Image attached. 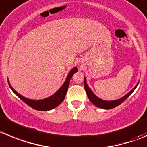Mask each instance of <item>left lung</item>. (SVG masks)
<instances>
[{"label": "left lung", "instance_id": "1", "mask_svg": "<svg viewBox=\"0 0 147 147\" xmlns=\"http://www.w3.org/2000/svg\"><path fill=\"white\" fill-rule=\"evenodd\" d=\"M139 84L136 85L135 87L126 94V95L124 96L122 98L119 99V100H114V101H105V100H101V99L98 98L96 95H94V94L91 91V89H89V87L88 86V85L86 84V79L84 78V86L85 88V90H86V94H87L88 97H89V100L93 103L94 105H96L97 107H100V108H103V109H112V108H114V107H117L118 105H121L123 102L125 101L130 95H131V94L133 93L135 89L136 88V86H138Z\"/></svg>", "mask_w": 147, "mask_h": 147}]
</instances>
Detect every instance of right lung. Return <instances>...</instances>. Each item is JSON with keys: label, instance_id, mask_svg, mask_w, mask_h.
<instances>
[{"label": "right lung", "instance_id": "1", "mask_svg": "<svg viewBox=\"0 0 147 147\" xmlns=\"http://www.w3.org/2000/svg\"><path fill=\"white\" fill-rule=\"evenodd\" d=\"M78 69L76 67L73 68L70 73L68 74V76L66 78V80L64 82V84H63V86L60 88L59 90L56 92L55 94H54L53 95H52L51 97H48V98L44 99V100H29L27 98H25V97H22V95H20L19 94H18L14 89L12 88V86L10 85V88L11 89V90L16 94V95L19 97V98H20L22 101L24 102L26 104H27L28 105L30 106L31 107L37 110H40V111H47V110H52V109L55 108L57 106L59 105L63 100L65 99V94H66L67 90H68V85H69L70 80H71V77L73 76V75L75 73L77 72Z\"/></svg>", "mask_w": 147, "mask_h": 147}]
</instances>
